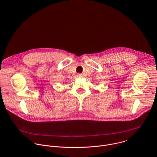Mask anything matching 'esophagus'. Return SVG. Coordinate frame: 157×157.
Instances as JSON below:
<instances>
[{
    "label": "esophagus",
    "mask_w": 157,
    "mask_h": 157,
    "mask_svg": "<svg viewBox=\"0 0 157 157\" xmlns=\"http://www.w3.org/2000/svg\"><path fill=\"white\" fill-rule=\"evenodd\" d=\"M78 78H82V74H78Z\"/></svg>",
    "instance_id": "1"
}]
</instances>
